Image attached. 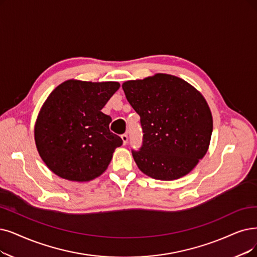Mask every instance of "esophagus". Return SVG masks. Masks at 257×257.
Returning a JSON list of instances; mask_svg holds the SVG:
<instances>
[{"label":"esophagus","instance_id":"esophagus-1","mask_svg":"<svg viewBox=\"0 0 257 257\" xmlns=\"http://www.w3.org/2000/svg\"><path fill=\"white\" fill-rule=\"evenodd\" d=\"M121 139H122V141H123V145H126L127 143V140H128V137H127V135L126 134H123V135H121Z\"/></svg>","mask_w":257,"mask_h":257}]
</instances>
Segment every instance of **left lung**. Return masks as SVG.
<instances>
[{"instance_id": "obj_1", "label": "left lung", "mask_w": 257, "mask_h": 257, "mask_svg": "<svg viewBox=\"0 0 257 257\" xmlns=\"http://www.w3.org/2000/svg\"><path fill=\"white\" fill-rule=\"evenodd\" d=\"M122 88L140 116L142 147L132 151L139 170L159 180L186 176L210 146L213 118L206 99L187 81L168 74L125 81Z\"/></svg>"}]
</instances>
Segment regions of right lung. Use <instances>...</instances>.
Here are the masks:
<instances>
[{
  "instance_id": "right-lung-1",
  "label": "right lung",
  "mask_w": 257,
  "mask_h": 257,
  "mask_svg": "<svg viewBox=\"0 0 257 257\" xmlns=\"http://www.w3.org/2000/svg\"><path fill=\"white\" fill-rule=\"evenodd\" d=\"M118 82L70 79L58 85L41 107L35 124L40 157L57 176L90 181L103 174L122 139L109 131L111 118L101 109Z\"/></svg>"
}]
</instances>
